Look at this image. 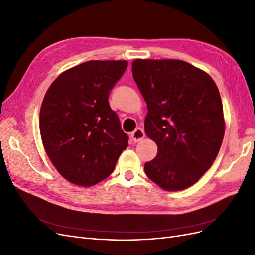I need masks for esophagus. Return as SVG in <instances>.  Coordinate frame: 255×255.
Listing matches in <instances>:
<instances>
[{
    "label": "esophagus",
    "mask_w": 255,
    "mask_h": 255,
    "mask_svg": "<svg viewBox=\"0 0 255 255\" xmlns=\"http://www.w3.org/2000/svg\"><path fill=\"white\" fill-rule=\"evenodd\" d=\"M144 132H143V129L142 128H136L134 132L130 134V138H132V140L134 141V142H138V141H140V140H142L143 138H144Z\"/></svg>",
    "instance_id": "1"
}]
</instances>
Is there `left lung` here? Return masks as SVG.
<instances>
[{
    "label": "left lung",
    "instance_id": "left-lung-1",
    "mask_svg": "<svg viewBox=\"0 0 255 255\" xmlns=\"http://www.w3.org/2000/svg\"><path fill=\"white\" fill-rule=\"evenodd\" d=\"M132 72L148 109L144 132L157 144L145 174L165 190L186 189L220 150L226 123L219 90L205 71L179 59H135Z\"/></svg>",
    "mask_w": 255,
    "mask_h": 255
}]
</instances>
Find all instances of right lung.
Instances as JSON below:
<instances>
[{"label":"right lung","mask_w":255,"mask_h":255,"mask_svg":"<svg viewBox=\"0 0 255 255\" xmlns=\"http://www.w3.org/2000/svg\"><path fill=\"white\" fill-rule=\"evenodd\" d=\"M127 60H89L68 69L45 92L39 128L44 150L67 181L89 187L110 176L128 137L110 106Z\"/></svg>","instance_id":"right-lung-1"}]
</instances>
